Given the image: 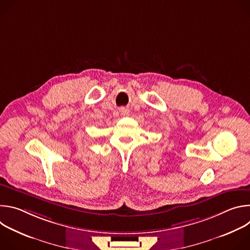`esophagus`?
<instances>
[{"label": "esophagus", "mask_w": 250, "mask_h": 250, "mask_svg": "<svg viewBox=\"0 0 250 250\" xmlns=\"http://www.w3.org/2000/svg\"><path fill=\"white\" fill-rule=\"evenodd\" d=\"M120 112H121V114L124 115V116H127L128 113H129L128 109H125V108H122V109L120 110Z\"/></svg>", "instance_id": "obj_1"}]
</instances>
